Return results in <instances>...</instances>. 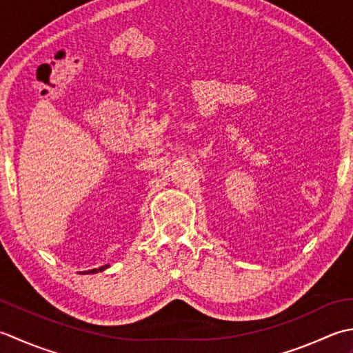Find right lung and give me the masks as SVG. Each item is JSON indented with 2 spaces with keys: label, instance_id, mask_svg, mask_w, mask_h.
<instances>
[{
  "label": "right lung",
  "instance_id": "obj_1",
  "mask_svg": "<svg viewBox=\"0 0 353 353\" xmlns=\"http://www.w3.org/2000/svg\"><path fill=\"white\" fill-rule=\"evenodd\" d=\"M108 267H110V265H103V267H100V268H96V270H88V271H83V272H86V274H94V272L103 271V270H106Z\"/></svg>",
  "mask_w": 353,
  "mask_h": 353
}]
</instances>
